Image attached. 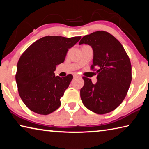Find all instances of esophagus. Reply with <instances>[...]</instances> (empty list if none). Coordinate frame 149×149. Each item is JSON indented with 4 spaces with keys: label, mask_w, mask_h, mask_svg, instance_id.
Segmentation results:
<instances>
[{
    "label": "esophagus",
    "mask_w": 149,
    "mask_h": 149,
    "mask_svg": "<svg viewBox=\"0 0 149 149\" xmlns=\"http://www.w3.org/2000/svg\"><path fill=\"white\" fill-rule=\"evenodd\" d=\"M74 76L75 77H81L79 75H77V74H74Z\"/></svg>",
    "instance_id": "34e87169"
}]
</instances>
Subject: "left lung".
Returning <instances> with one entry per match:
<instances>
[{"instance_id":"8db88e82","label":"left lung","mask_w":149,"mask_h":149,"mask_svg":"<svg viewBox=\"0 0 149 149\" xmlns=\"http://www.w3.org/2000/svg\"><path fill=\"white\" fill-rule=\"evenodd\" d=\"M79 45L86 44L93 51L91 68H98L96 84L83 77L80 90L83 104L98 114L115 110L125 99L132 81V65L122 44L106 31H95L84 36Z\"/></svg>"}]
</instances>
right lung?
Wrapping results in <instances>:
<instances>
[{
  "label": "right lung",
  "mask_w": 149,
  "mask_h": 149,
  "mask_svg": "<svg viewBox=\"0 0 149 149\" xmlns=\"http://www.w3.org/2000/svg\"><path fill=\"white\" fill-rule=\"evenodd\" d=\"M81 38L46 36L22 54L17 64L16 81L20 97L29 110L47 115L60 107V99L73 76L60 77L55 76L54 72L64 62L69 49Z\"/></svg>",
  "instance_id": "1"
}]
</instances>
